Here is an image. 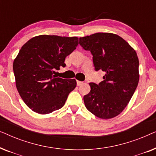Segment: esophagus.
<instances>
[{
    "label": "esophagus",
    "mask_w": 156,
    "mask_h": 156,
    "mask_svg": "<svg viewBox=\"0 0 156 156\" xmlns=\"http://www.w3.org/2000/svg\"><path fill=\"white\" fill-rule=\"evenodd\" d=\"M76 84H77V86H81V85L83 84V82H80V81H76Z\"/></svg>",
    "instance_id": "obj_1"
}]
</instances>
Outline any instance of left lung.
I'll return each instance as SVG.
<instances>
[{"mask_svg": "<svg viewBox=\"0 0 156 156\" xmlns=\"http://www.w3.org/2000/svg\"><path fill=\"white\" fill-rule=\"evenodd\" d=\"M80 44L92 54L95 69L105 72L99 84L89 83L85 106L100 119L114 118L126 107L138 86L139 61L136 50L120 36L109 33L80 37Z\"/></svg>", "mask_w": 156, "mask_h": 156, "instance_id": "1", "label": "left lung"}]
</instances>
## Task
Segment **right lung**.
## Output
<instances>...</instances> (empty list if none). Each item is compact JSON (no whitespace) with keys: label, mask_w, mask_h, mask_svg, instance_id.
Here are the masks:
<instances>
[{"label":"right lung","mask_w":156,"mask_h":156,"mask_svg":"<svg viewBox=\"0 0 156 156\" xmlns=\"http://www.w3.org/2000/svg\"><path fill=\"white\" fill-rule=\"evenodd\" d=\"M77 37L42 35L29 40L19 51L12 67L18 93L25 104L40 114H50L65 105L76 86L75 79L57 77L65 57L75 50Z\"/></svg>","instance_id":"right-lung-1"}]
</instances>
